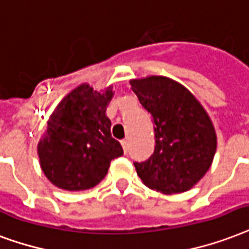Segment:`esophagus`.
I'll return each instance as SVG.
<instances>
[{
  "label": "esophagus",
  "instance_id": "obj_1",
  "mask_svg": "<svg viewBox=\"0 0 249 249\" xmlns=\"http://www.w3.org/2000/svg\"><path fill=\"white\" fill-rule=\"evenodd\" d=\"M121 146H123V150H124V153L126 154V153H128V150H129L128 140H123V141H121Z\"/></svg>",
  "mask_w": 249,
  "mask_h": 249
}]
</instances>
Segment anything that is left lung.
Returning a JSON list of instances; mask_svg holds the SVG:
<instances>
[{"label": "left lung", "mask_w": 249, "mask_h": 249, "mask_svg": "<svg viewBox=\"0 0 249 249\" xmlns=\"http://www.w3.org/2000/svg\"><path fill=\"white\" fill-rule=\"evenodd\" d=\"M129 83L155 124L154 153L146 162L134 163L137 175L157 192H187L208 172L217 150L208 112L187 87L168 77L150 75Z\"/></svg>", "instance_id": "left-lung-1"}]
</instances>
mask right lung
Here are the masks:
<instances>
[{"label":"right lung","mask_w":249,"mask_h":249,"mask_svg":"<svg viewBox=\"0 0 249 249\" xmlns=\"http://www.w3.org/2000/svg\"><path fill=\"white\" fill-rule=\"evenodd\" d=\"M113 87L94 90L82 83L57 104L37 143V155L45 178L65 191H85L107 175L111 160L123 155V147L111 134L106 115Z\"/></svg>","instance_id":"add662e5"}]
</instances>
